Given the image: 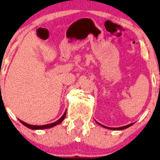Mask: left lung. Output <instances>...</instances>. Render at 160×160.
Listing matches in <instances>:
<instances>
[{"label":"left lung","mask_w":160,"mask_h":160,"mask_svg":"<svg viewBox=\"0 0 160 160\" xmlns=\"http://www.w3.org/2000/svg\"><path fill=\"white\" fill-rule=\"evenodd\" d=\"M96 123H97L98 124H99V125H100V126H102V128H106V129L112 130V131H121V130H124V129H127V128H129V127L132 126V125L134 124V123H131V124H128V125H127V126L120 127V128H108V127H105V126H104V125L101 124V123H98L97 121H96Z\"/></svg>","instance_id":"left-lung-1"}]
</instances>
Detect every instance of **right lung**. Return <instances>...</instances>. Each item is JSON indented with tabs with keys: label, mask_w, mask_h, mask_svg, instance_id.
Here are the masks:
<instances>
[{
	"label": "right lung",
	"mask_w": 160,
	"mask_h": 160,
	"mask_svg": "<svg viewBox=\"0 0 160 160\" xmlns=\"http://www.w3.org/2000/svg\"><path fill=\"white\" fill-rule=\"evenodd\" d=\"M66 112H65L64 114L62 115V116L60 119H58V120H57L56 122H54V123H49V124H46V125H41V126H37V125H30V124H28V123H25V122L22 121V120H20L19 121L21 122V123H22L24 126H26V128H29V129H32V130H43V129H48V128H53V127L56 126V125H58L60 124V123H62V122L64 120L65 117H66Z\"/></svg>",
	"instance_id": "obj_1"
}]
</instances>
